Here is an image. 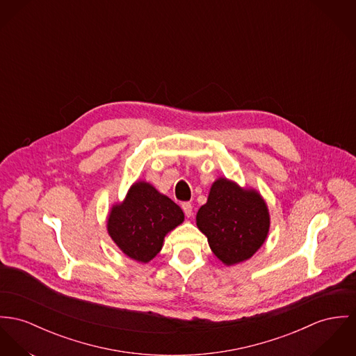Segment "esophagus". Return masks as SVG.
<instances>
[{"label":"esophagus","instance_id":"1","mask_svg":"<svg viewBox=\"0 0 356 356\" xmlns=\"http://www.w3.org/2000/svg\"><path fill=\"white\" fill-rule=\"evenodd\" d=\"M181 209H183V211H184V214H186V217H192V214H193V210H192V204L190 202H184L183 204H181Z\"/></svg>","mask_w":356,"mask_h":356}]
</instances>
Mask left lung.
Masks as SVG:
<instances>
[{"mask_svg": "<svg viewBox=\"0 0 356 356\" xmlns=\"http://www.w3.org/2000/svg\"><path fill=\"white\" fill-rule=\"evenodd\" d=\"M196 225L206 234L214 254L226 266L249 259L263 245L270 216L261 196L237 184L217 180L196 214Z\"/></svg>", "mask_w": 356, "mask_h": 356, "instance_id": "obj_1", "label": "left lung"}]
</instances>
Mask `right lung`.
I'll return each mask as SVG.
<instances>
[{
	"mask_svg": "<svg viewBox=\"0 0 356 356\" xmlns=\"http://www.w3.org/2000/svg\"><path fill=\"white\" fill-rule=\"evenodd\" d=\"M184 220L181 209L153 186L139 181L112 209L108 233L129 257L147 263L163 248L165 234Z\"/></svg>",
	"mask_w": 356,
	"mask_h": 356,
	"instance_id": "right-lung-1",
	"label": "right lung"
}]
</instances>
